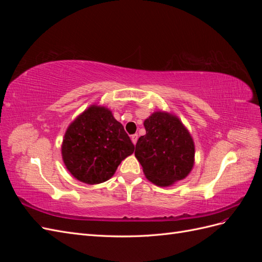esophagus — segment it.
<instances>
[{
  "label": "esophagus",
  "instance_id": "obj_1",
  "mask_svg": "<svg viewBox=\"0 0 262 262\" xmlns=\"http://www.w3.org/2000/svg\"><path fill=\"white\" fill-rule=\"evenodd\" d=\"M131 141L133 144H137L138 142V134H133V136H131Z\"/></svg>",
  "mask_w": 262,
  "mask_h": 262
}]
</instances>
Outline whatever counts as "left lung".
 Segmentation results:
<instances>
[{"mask_svg": "<svg viewBox=\"0 0 262 262\" xmlns=\"http://www.w3.org/2000/svg\"><path fill=\"white\" fill-rule=\"evenodd\" d=\"M146 134L136 145L145 177L158 187L185 179L194 165V142L180 119L171 113H153L144 120Z\"/></svg>", "mask_w": 262, "mask_h": 262, "instance_id": "obj_1", "label": "left lung"}]
</instances>
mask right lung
<instances>
[{
  "instance_id": "add662e5",
  "label": "right lung",
  "mask_w": 262,
  "mask_h": 262,
  "mask_svg": "<svg viewBox=\"0 0 262 262\" xmlns=\"http://www.w3.org/2000/svg\"><path fill=\"white\" fill-rule=\"evenodd\" d=\"M134 145L112 110L91 105L70 123L61 145L62 160L74 178L96 185L114 176Z\"/></svg>"
}]
</instances>
